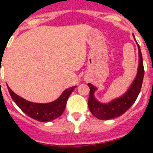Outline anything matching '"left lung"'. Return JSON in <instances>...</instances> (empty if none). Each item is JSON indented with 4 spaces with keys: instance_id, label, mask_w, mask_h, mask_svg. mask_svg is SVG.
I'll use <instances>...</instances> for the list:
<instances>
[{
    "instance_id": "8db88e82",
    "label": "left lung",
    "mask_w": 153,
    "mask_h": 153,
    "mask_svg": "<svg viewBox=\"0 0 153 153\" xmlns=\"http://www.w3.org/2000/svg\"><path fill=\"white\" fill-rule=\"evenodd\" d=\"M7 87L13 100L17 106L28 117L42 122L51 121L62 115L67 99L74 89V86L66 89L56 100L49 103H35L25 100L22 97L17 95L8 85Z\"/></svg>"
}]
</instances>
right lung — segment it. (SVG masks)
Here are the masks:
<instances>
[{
    "instance_id": "right-lung-1",
    "label": "right lung",
    "mask_w": 153,
    "mask_h": 153,
    "mask_svg": "<svg viewBox=\"0 0 153 153\" xmlns=\"http://www.w3.org/2000/svg\"><path fill=\"white\" fill-rule=\"evenodd\" d=\"M139 52V64H138L137 73L136 78L133 81L128 91L120 98L114 99L109 103H101L98 102L94 98V92L97 90L95 86L92 84L88 83L90 87V97L88 100V106L90 111L94 116L100 120H109L119 117L127 111L131 105L134 103L140 93L141 86H142L143 79L145 70L143 66V59L140 49L138 47Z\"/></svg>"
}]
</instances>
